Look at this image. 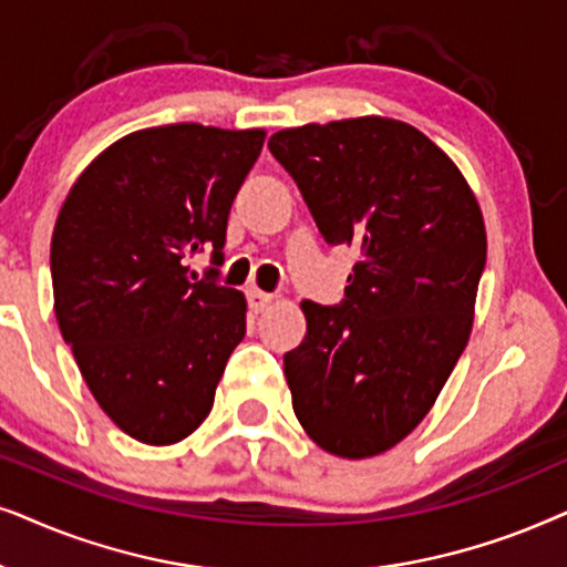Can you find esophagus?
Returning <instances> with one entry per match:
<instances>
[{"instance_id": "obj_1", "label": "esophagus", "mask_w": 567, "mask_h": 567, "mask_svg": "<svg viewBox=\"0 0 567 567\" xmlns=\"http://www.w3.org/2000/svg\"><path fill=\"white\" fill-rule=\"evenodd\" d=\"M246 298H248V306H251V311L259 313L271 303V298H275V296H271V292H264L259 288H248Z\"/></svg>"}]
</instances>
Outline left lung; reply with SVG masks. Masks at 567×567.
Segmentation results:
<instances>
[{
    "label": "left lung",
    "instance_id": "obj_1",
    "mask_svg": "<svg viewBox=\"0 0 567 567\" xmlns=\"http://www.w3.org/2000/svg\"><path fill=\"white\" fill-rule=\"evenodd\" d=\"M316 228L360 261L344 300H303L308 331L285 354L296 417L342 458L404 441L470 342L487 259L485 220L454 161L404 121L360 116L271 134Z\"/></svg>",
    "mask_w": 567,
    "mask_h": 567
}]
</instances>
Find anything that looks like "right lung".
Listing matches in <instances>:
<instances>
[{"mask_svg":"<svg viewBox=\"0 0 567 567\" xmlns=\"http://www.w3.org/2000/svg\"><path fill=\"white\" fill-rule=\"evenodd\" d=\"M264 130L168 124L126 134L82 171L51 238L54 311L101 410L150 446L184 441L213 410L246 334L244 292L186 267L223 264L230 205Z\"/></svg>","mask_w":567,"mask_h":567,"instance_id":"1","label":"right lung"}]
</instances>
